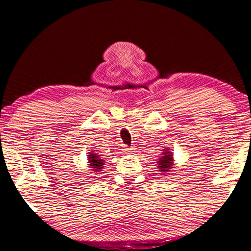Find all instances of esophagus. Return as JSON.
I'll return each mask as SVG.
<instances>
[{
    "instance_id": "34e87169",
    "label": "esophagus",
    "mask_w": 251,
    "mask_h": 251,
    "mask_svg": "<svg viewBox=\"0 0 251 251\" xmlns=\"http://www.w3.org/2000/svg\"><path fill=\"white\" fill-rule=\"evenodd\" d=\"M123 151H125L126 153H131L132 149H130V147H128V146H125V147H123Z\"/></svg>"
}]
</instances>
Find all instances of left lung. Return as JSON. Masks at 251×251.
<instances>
[{
    "instance_id": "left-lung-1",
    "label": "left lung",
    "mask_w": 251,
    "mask_h": 251,
    "mask_svg": "<svg viewBox=\"0 0 251 251\" xmlns=\"http://www.w3.org/2000/svg\"><path fill=\"white\" fill-rule=\"evenodd\" d=\"M162 151L163 153H161L160 159L157 161V169L166 176L168 173H170V171L173 170V168L175 166V159L173 152H171L168 147H166V149Z\"/></svg>"
}]
</instances>
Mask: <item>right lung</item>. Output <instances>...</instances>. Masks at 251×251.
Returning a JSON list of instances; mask_svg holds the SVG:
<instances>
[{
    "label": "right lung",
    "mask_w": 251,
    "mask_h": 251,
    "mask_svg": "<svg viewBox=\"0 0 251 251\" xmlns=\"http://www.w3.org/2000/svg\"><path fill=\"white\" fill-rule=\"evenodd\" d=\"M88 154L89 168H91L92 173H99L105 166L104 160L100 159V155H98V154L96 153V151H90Z\"/></svg>",
    "instance_id": "right-lung-1"
}]
</instances>
